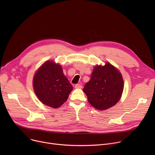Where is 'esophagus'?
<instances>
[{"label":"esophagus","mask_w":155,"mask_h":155,"mask_svg":"<svg viewBox=\"0 0 155 155\" xmlns=\"http://www.w3.org/2000/svg\"><path fill=\"white\" fill-rule=\"evenodd\" d=\"M75 87V88H82V85L81 84H76Z\"/></svg>","instance_id":"esophagus-1"}]
</instances>
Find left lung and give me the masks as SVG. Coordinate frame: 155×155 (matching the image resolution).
Instances as JSON below:
<instances>
[{
  "instance_id": "obj_1",
  "label": "left lung",
  "mask_w": 155,
  "mask_h": 155,
  "mask_svg": "<svg viewBox=\"0 0 155 155\" xmlns=\"http://www.w3.org/2000/svg\"><path fill=\"white\" fill-rule=\"evenodd\" d=\"M124 90V80L120 71L109 62L96 64L91 80L83 91L88 101L97 110H107L120 99Z\"/></svg>"
}]
</instances>
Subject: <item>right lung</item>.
Here are the masks:
<instances>
[{"mask_svg":"<svg viewBox=\"0 0 155 155\" xmlns=\"http://www.w3.org/2000/svg\"><path fill=\"white\" fill-rule=\"evenodd\" d=\"M32 85L38 99L54 109L61 106L73 90L61 65L52 60L46 61L36 71Z\"/></svg>","mask_w":155,"mask_h":155,"instance_id":"1","label":"right lung"}]
</instances>
